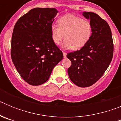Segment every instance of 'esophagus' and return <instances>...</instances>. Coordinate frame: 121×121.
Here are the masks:
<instances>
[{"label": "esophagus", "instance_id": "34e87169", "mask_svg": "<svg viewBox=\"0 0 121 121\" xmlns=\"http://www.w3.org/2000/svg\"><path fill=\"white\" fill-rule=\"evenodd\" d=\"M63 55H64V58H66V57H67V53L65 52H63Z\"/></svg>", "mask_w": 121, "mask_h": 121}]
</instances>
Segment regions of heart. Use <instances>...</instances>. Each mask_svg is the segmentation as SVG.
I'll use <instances>...</instances> for the list:
<instances>
[{"label":"heart","instance_id":"heart-1","mask_svg":"<svg viewBox=\"0 0 121 121\" xmlns=\"http://www.w3.org/2000/svg\"><path fill=\"white\" fill-rule=\"evenodd\" d=\"M57 25L51 26V38L55 44L59 45L64 37L63 47L66 49H81L88 42L91 35L90 23L74 15L60 17Z\"/></svg>","mask_w":121,"mask_h":121}]
</instances>
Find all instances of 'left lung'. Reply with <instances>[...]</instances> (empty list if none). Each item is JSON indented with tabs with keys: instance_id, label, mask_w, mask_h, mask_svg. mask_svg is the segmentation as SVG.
I'll return each instance as SVG.
<instances>
[{
	"instance_id": "left-lung-1",
	"label": "left lung",
	"mask_w": 121,
	"mask_h": 121,
	"mask_svg": "<svg viewBox=\"0 0 121 121\" xmlns=\"http://www.w3.org/2000/svg\"><path fill=\"white\" fill-rule=\"evenodd\" d=\"M90 20L91 35L88 42L80 50L67 54L71 65L68 69L71 81L77 86L88 87L96 82L111 63L113 42L110 28L97 14L84 12Z\"/></svg>"
}]
</instances>
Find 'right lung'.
I'll return each instance as SVG.
<instances>
[{
	"instance_id": "obj_1",
	"label": "right lung",
	"mask_w": 121,
	"mask_h": 121,
	"mask_svg": "<svg viewBox=\"0 0 121 121\" xmlns=\"http://www.w3.org/2000/svg\"><path fill=\"white\" fill-rule=\"evenodd\" d=\"M57 12L53 8H33L14 27L11 59L22 79L31 85L47 81L54 67L64 57L51 38V26Z\"/></svg>"
}]
</instances>
